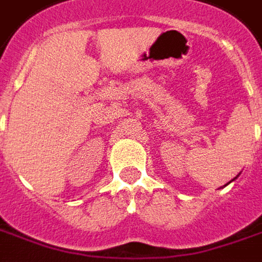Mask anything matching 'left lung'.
Listing matches in <instances>:
<instances>
[{"label":"left lung","mask_w":262,"mask_h":262,"mask_svg":"<svg viewBox=\"0 0 262 262\" xmlns=\"http://www.w3.org/2000/svg\"><path fill=\"white\" fill-rule=\"evenodd\" d=\"M237 177H238V176H237ZM237 177H234V179H233V180H231V182H234V180H235ZM231 182H230V183H231ZM227 184H228V183H227ZM227 184H226V186H227Z\"/></svg>","instance_id":"1"}]
</instances>
